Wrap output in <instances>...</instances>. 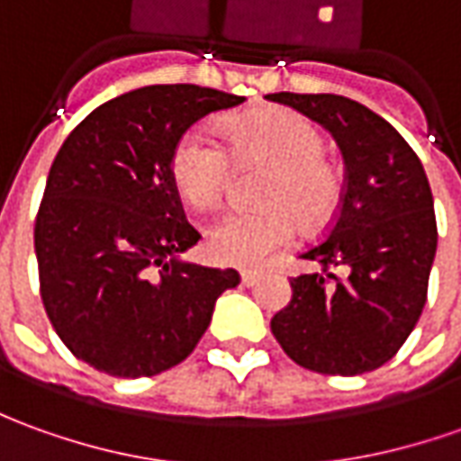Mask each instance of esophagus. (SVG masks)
<instances>
[{"label": "esophagus", "instance_id": "34e87169", "mask_svg": "<svg viewBox=\"0 0 461 461\" xmlns=\"http://www.w3.org/2000/svg\"><path fill=\"white\" fill-rule=\"evenodd\" d=\"M259 280V272H242V285L244 287H252Z\"/></svg>", "mask_w": 461, "mask_h": 461}]
</instances>
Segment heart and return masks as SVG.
<instances>
[{"instance_id": "b5f03b06", "label": "heart", "mask_w": 461, "mask_h": 461, "mask_svg": "<svg viewBox=\"0 0 461 461\" xmlns=\"http://www.w3.org/2000/svg\"><path fill=\"white\" fill-rule=\"evenodd\" d=\"M227 148L206 128L181 133L171 149V178L194 209H212L230 186L231 161L265 166L257 184L259 209L230 212L206 234L209 257L219 265L257 267L297 230H325L340 206V174L325 156L321 128L293 111L244 115L227 128Z\"/></svg>"}]
</instances>
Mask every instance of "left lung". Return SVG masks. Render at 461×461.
Segmentation results:
<instances>
[{
  "label": "left lung",
  "instance_id": "8db88e82",
  "mask_svg": "<svg viewBox=\"0 0 461 461\" xmlns=\"http://www.w3.org/2000/svg\"><path fill=\"white\" fill-rule=\"evenodd\" d=\"M267 100L328 128L346 161L336 219L300 255L321 270L290 280L293 300L272 318V336L315 374L381 368L427 303L437 217L424 166L393 125L356 100L330 93H272Z\"/></svg>",
  "mask_w": 461,
  "mask_h": 461
}]
</instances>
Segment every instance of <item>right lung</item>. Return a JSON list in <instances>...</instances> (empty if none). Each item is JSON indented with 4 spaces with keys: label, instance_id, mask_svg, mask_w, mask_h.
I'll return each instance as SVG.
<instances>
[{
    "label": "right lung",
    "instance_id": "add662e5",
    "mask_svg": "<svg viewBox=\"0 0 461 461\" xmlns=\"http://www.w3.org/2000/svg\"><path fill=\"white\" fill-rule=\"evenodd\" d=\"M244 103L202 86H149L98 105L59 146L34 219L40 295L75 358L118 378L174 368L237 270L176 259L202 240L171 178V149Z\"/></svg>",
    "mask_w": 461,
    "mask_h": 461
}]
</instances>
